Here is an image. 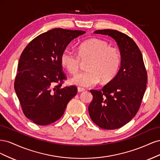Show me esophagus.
<instances>
[{"mask_svg":"<svg viewBox=\"0 0 160 160\" xmlns=\"http://www.w3.org/2000/svg\"><path fill=\"white\" fill-rule=\"evenodd\" d=\"M77 91H78V92L79 93H81V92H83V91H85V89H84V88H77Z\"/></svg>","mask_w":160,"mask_h":160,"instance_id":"obj_1","label":"esophagus"}]
</instances>
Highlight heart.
I'll list each match as a JSON object with an SVG mask.
<instances>
[{"mask_svg": "<svg viewBox=\"0 0 160 160\" xmlns=\"http://www.w3.org/2000/svg\"><path fill=\"white\" fill-rule=\"evenodd\" d=\"M60 61L71 75H75L79 71L81 61H88V70L72 77L71 83L79 86L91 87L100 81L104 84L113 81L122 64V56L118 49L110 47L107 42L91 38L81 43L77 54L65 48L61 52Z\"/></svg>", "mask_w": 160, "mask_h": 160, "instance_id": "b5f03b06", "label": "heart"}]
</instances>
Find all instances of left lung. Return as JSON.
Instances as JSON below:
<instances>
[{"label": "left lung", "mask_w": 160, "mask_h": 160, "mask_svg": "<svg viewBox=\"0 0 160 160\" xmlns=\"http://www.w3.org/2000/svg\"><path fill=\"white\" fill-rule=\"evenodd\" d=\"M117 42L122 64L118 75L101 90H90L93 99L88 110L91 120L101 128L115 129L132 120L141 105L148 82L141 51L126 34L117 30H98Z\"/></svg>", "instance_id": "8db88e82"}]
</instances>
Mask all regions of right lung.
Wrapping results in <instances>:
<instances>
[{
	"label": "right lung",
	"mask_w": 160,
	"mask_h": 160,
	"mask_svg": "<svg viewBox=\"0 0 160 160\" xmlns=\"http://www.w3.org/2000/svg\"><path fill=\"white\" fill-rule=\"evenodd\" d=\"M84 33L53 28L35 37L23 50L14 90L24 115L35 123L46 125L59 119L76 95V86H62L67 77L60 57L73 38Z\"/></svg>",
	"instance_id": "right-lung-1"
}]
</instances>
